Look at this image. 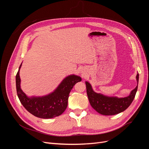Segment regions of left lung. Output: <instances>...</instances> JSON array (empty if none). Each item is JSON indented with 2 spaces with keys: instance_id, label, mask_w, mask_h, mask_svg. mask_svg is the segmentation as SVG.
Here are the masks:
<instances>
[{
  "instance_id": "8db88e82",
  "label": "left lung",
  "mask_w": 149,
  "mask_h": 149,
  "mask_svg": "<svg viewBox=\"0 0 149 149\" xmlns=\"http://www.w3.org/2000/svg\"><path fill=\"white\" fill-rule=\"evenodd\" d=\"M139 76V74L136 76L137 86L128 96L125 97H109L100 93H96L93 91L89 83L86 81L87 95L90 104L99 113L105 116L115 115L123 112L130 105L136 96L138 87Z\"/></svg>"
}]
</instances>
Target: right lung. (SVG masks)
Instances as JSON below:
<instances>
[{"label":"right lung","instance_id":"1","mask_svg":"<svg viewBox=\"0 0 149 149\" xmlns=\"http://www.w3.org/2000/svg\"><path fill=\"white\" fill-rule=\"evenodd\" d=\"M21 66L22 64L16 75V89L22 104L30 113L39 118L50 119L61 115L67 107L71 90L76 83L81 81V78L74 74L68 76L48 95L29 97L20 88L19 71Z\"/></svg>","mask_w":149,"mask_h":149}]
</instances>
